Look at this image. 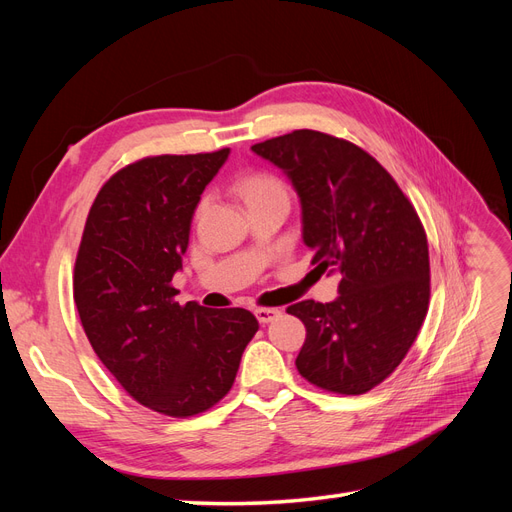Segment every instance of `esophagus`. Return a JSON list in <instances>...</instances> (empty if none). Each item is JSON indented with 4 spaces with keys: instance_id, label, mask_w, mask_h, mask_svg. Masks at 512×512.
Here are the masks:
<instances>
[{
    "instance_id": "1",
    "label": "esophagus",
    "mask_w": 512,
    "mask_h": 512,
    "mask_svg": "<svg viewBox=\"0 0 512 512\" xmlns=\"http://www.w3.org/2000/svg\"><path fill=\"white\" fill-rule=\"evenodd\" d=\"M254 314H256V318H258L260 324H269V322H273L275 318L282 316V309H277V307H256Z\"/></svg>"
}]
</instances>
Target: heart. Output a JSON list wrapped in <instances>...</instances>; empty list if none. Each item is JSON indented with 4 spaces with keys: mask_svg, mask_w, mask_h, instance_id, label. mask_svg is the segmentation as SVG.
Here are the masks:
<instances>
[{
    "mask_svg": "<svg viewBox=\"0 0 512 512\" xmlns=\"http://www.w3.org/2000/svg\"><path fill=\"white\" fill-rule=\"evenodd\" d=\"M239 190L247 205L258 203V200H265V198H273V196H286V188L282 185V181H277L275 177H269V175L247 177L241 181Z\"/></svg>",
    "mask_w": 512,
    "mask_h": 512,
    "instance_id": "heart-1",
    "label": "heart"
}]
</instances>
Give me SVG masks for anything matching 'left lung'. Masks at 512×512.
Instances as JSON below:
<instances>
[{
  "mask_svg": "<svg viewBox=\"0 0 512 512\" xmlns=\"http://www.w3.org/2000/svg\"><path fill=\"white\" fill-rule=\"evenodd\" d=\"M252 151L297 192L314 271L339 277L331 303L288 307L307 329L299 374L331 393H367L404 361L427 314L423 224L395 179L342 138L294 130Z\"/></svg>",
  "mask_w": 512,
  "mask_h": 512,
  "instance_id": "1",
  "label": "left lung"
}]
</instances>
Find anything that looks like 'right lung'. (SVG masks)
Returning a JSON list of instances; mask_svg holds the SVG:
<instances>
[{"mask_svg": "<svg viewBox=\"0 0 512 512\" xmlns=\"http://www.w3.org/2000/svg\"><path fill=\"white\" fill-rule=\"evenodd\" d=\"M230 149L134 162L89 209L74 303L98 359L138 404L168 416L205 412L230 391L258 320L241 307L179 305L170 286L190 226Z\"/></svg>", "mask_w": 512, "mask_h": 512, "instance_id": "right-lung-1", "label": "right lung"}]
</instances>
